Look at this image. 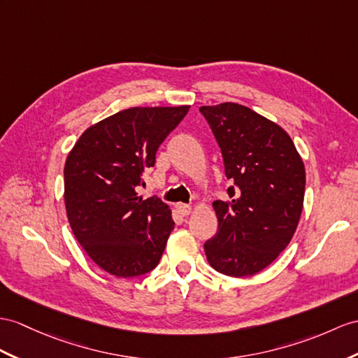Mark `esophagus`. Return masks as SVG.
<instances>
[{
  "mask_svg": "<svg viewBox=\"0 0 358 358\" xmlns=\"http://www.w3.org/2000/svg\"><path fill=\"white\" fill-rule=\"evenodd\" d=\"M176 208H178L179 214H180V215H184V217H187V215L191 213V206H189V205L179 203V205H176Z\"/></svg>",
  "mask_w": 358,
  "mask_h": 358,
  "instance_id": "1",
  "label": "esophagus"
}]
</instances>
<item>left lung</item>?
I'll return each mask as SVG.
<instances>
[{"instance_id":"1","label":"left lung","mask_w":358,"mask_h":358,"mask_svg":"<svg viewBox=\"0 0 358 358\" xmlns=\"http://www.w3.org/2000/svg\"><path fill=\"white\" fill-rule=\"evenodd\" d=\"M220 145L229 202L215 200L219 229L205 243L208 263L228 276H250L289 246L301 219L305 167L290 135L238 103L202 106Z\"/></svg>"}]
</instances>
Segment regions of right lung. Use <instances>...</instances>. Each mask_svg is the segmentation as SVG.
<instances>
[{
    "label": "right lung",
    "mask_w": 358,
    "mask_h": 358,
    "mask_svg": "<svg viewBox=\"0 0 358 358\" xmlns=\"http://www.w3.org/2000/svg\"><path fill=\"white\" fill-rule=\"evenodd\" d=\"M189 106L129 108L90 126L66 156L65 208L74 237L104 272L132 278L158 266L171 211L136 188Z\"/></svg>",
    "instance_id": "add662e5"
}]
</instances>
